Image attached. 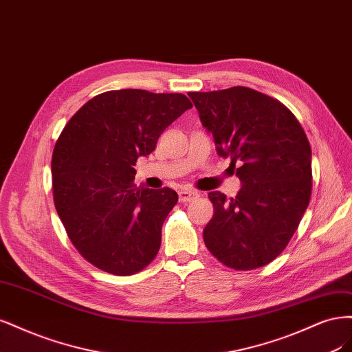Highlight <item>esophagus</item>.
<instances>
[{
    "mask_svg": "<svg viewBox=\"0 0 352 352\" xmlns=\"http://www.w3.org/2000/svg\"><path fill=\"white\" fill-rule=\"evenodd\" d=\"M178 197H179V201H190V200H195V199H197V197H199V191L188 190V188L179 190V191H178Z\"/></svg>",
    "mask_w": 352,
    "mask_h": 352,
    "instance_id": "obj_1",
    "label": "esophagus"
}]
</instances>
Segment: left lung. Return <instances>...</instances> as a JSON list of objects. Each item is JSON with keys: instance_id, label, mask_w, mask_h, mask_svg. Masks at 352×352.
Returning a JSON list of instances; mask_svg holds the SVG:
<instances>
[{"instance_id": "left-lung-1", "label": "left lung", "mask_w": 352, "mask_h": 352, "mask_svg": "<svg viewBox=\"0 0 352 352\" xmlns=\"http://www.w3.org/2000/svg\"><path fill=\"white\" fill-rule=\"evenodd\" d=\"M217 152L236 165L241 188L226 200L210 191L213 218L203 238L225 266L250 270L278 257L311 196V149L301 124L279 100L235 86L190 92Z\"/></svg>"}]
</instances>
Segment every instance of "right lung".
Returning <instances> with one entry per match:
<instances>
[{"instance_id":"right-lung-1","label":"right lung","mask_w":352,"mask_h":352,"mask_svg":"<svg viewBox=\"0 0 352 352\" xmlns=\"http://www.w3.org/2000/svg\"><path fill=\"white\" fill-rule=\"evenodd\" d=\"M191 107L183 94L109 90L86 102L60 134L51 162L55 209L78 253L98 269L133 275L160 252L178 195L138 187L133 166Z\"/></svg>"}]
</instances>
